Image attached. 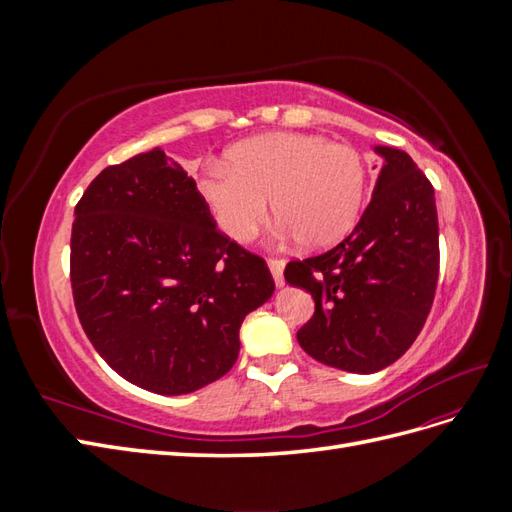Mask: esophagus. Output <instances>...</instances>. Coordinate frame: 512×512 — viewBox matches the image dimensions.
<instances>
[{
	"label": "esophagus",
	"mask_w": 512,
	"mask_h": 512,
	"mask_svg": "<svg viewBox=\"0 0 512 512\" xmlns=\"http://www.w3.org/2000/svg\"><path fill=\"white\" fill-rule=\"evenodd\" d=\"M269 269L273 273V280L277 286L284 284V260L282 258H269Z\"/></svg>",
	"instance_id": "34e87169"
}]
</instances>
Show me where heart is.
Returning a JSON list of instances; mask_svg holds the SVG:
<instances>
[{"instance_id":"obj_1","label":"heart","mask_w":512,"mask_h":512,"mask_svg":"<svg viewBox=\"0 0 512 512\" xmlns=\"http://www.w3.org/2000/svg\"><path fill=\"white\" fill-rule=\"evenodd\" d=\"M200 196L230 239L247 241L265 224L269 203L286 235L320 250L344 239L359 220L367 168L359 151L316 134L256 136L211 162Z\"/></svg>"}]
</instances>
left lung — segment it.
<instances>
[{
  "mask_svg": "<svg viewBox=\"0 0 512 512\" xmlns=\"http://www.w3.org/2000/svg\"><path fill=\"white\" fill-rule=\"evenodd\" d=\"M384 158L359 224L331 250L290 260L286 282L305 288L314 316L297 331L312 359L354 374L395 363L421 333L440 271L433 185L406 151Z\"/></svg>",
  "mask_w": 512,
  "mask_h": 512,
  "instance_id": "1",
  "label": "left lung"
}]
</instances>
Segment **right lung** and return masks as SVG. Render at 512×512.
I'll use <instances>...</instances> for the list:
<instances>
[{
	"mask_svg": "<svg viewBox=\"0 0 512 512\" xmlns=\"http://www.w3.org/2000/svg\"><path fill=\"white\" fill-rule=\"evenodd\" d=\"M74 215L72 299L102 359L160 395L228 374L243 318L275 282L265 258L215 226L196 181L156 147L106 166Z\"/></svg>",
	"mask_w": 512,
	"mask_h": 512,
	"instance_id": "obj_1",
	"label": "right lung"
}]
</instances>
